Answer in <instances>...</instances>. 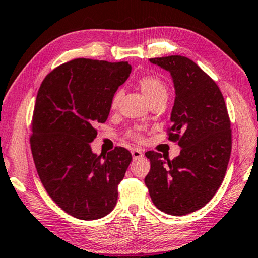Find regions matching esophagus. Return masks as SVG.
Segmentation results:
<instances>
[{"instance_id": "1", "label": "esophagus", "mask_w": 258, "mask_h": 258, "mask_svg": "<svg viewBox=\"0 0 258 258\" xmlns=\"http://www.w3.org/2000/svg\"><path fill=\"white\" fill-rule=\"evenodd\" d=\"M132 155H133L134 159H139V158H142L143 153H142L141 149L134 148V149H132Z\"/></svg>"}]
</instances>
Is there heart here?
Segmentation results:
<instances>
[{"label": "heart", "mask_w": 258, "mask_h": 258, "mask_svg": "<svg viewBox=\"0 0 258 258\" xmlns=\"http://www.w3.org/2000/svg\"><path fill=\"white\" fill-rule=\"evenodd\" d=\"M137 85H139V88L141 89L142 93L147 97V99H148L150 103H154L160 99L167 100V97H168V88H167L166 83L163 82L161 78H159V77L154 75H145L137 79ZM121 90H117V91H115V93L112 95L111 100H110V108L112 110L117 109L119 99H121ZM143 133H145V128H142L141 125H134L132 128L128 129L126 135H128L130 139L136 140V141H141L143 139Z\"/></svg>", "instance_id": "obj_1"}]
</instances>
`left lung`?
<instances>
[{"mask_svg": "<svg viewBox=\"0 0 258 258\" xmlns=\"http://www.w3.org/2000/svg\"><path fill=\"white\" fill-rule=\"evenodd\" d=\"M150 61L173 77L176 96L167 136L181 150L174 160L147 152L150 170L145 183L162 212L188 215L205 206L222 185L231 154V122L218 85L193 60L168 55Z\"/></svg>", "mask_w": 258, "mask_h": 258, "instance_id": "1", "label": "left lung"}]
</instances>
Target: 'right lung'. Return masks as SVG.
<instances>
[{"label": "right lung", "instance_id": "add662e5", "mask_svg": "<svg viewBox=\"0 0 258 258\" xmlns=\"http://www.w3.org/2000/svg\"><path fill=\"white\" fill-rule=\"evenodd\" d=\"M130 72L128 61L79 58L56 66L40 85L29 139L33 160L53 202L78 219L111 212L132 161L123 147L103 158L90 147L95 125L108 119L111 97Z\"/></svg>", "mask_w": 258, "mask_h": 258}]
</instances>
